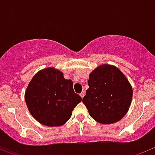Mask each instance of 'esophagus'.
<instances>
[{
	"label": "esophagus",
	"instance_id": "1",
	"mask_svg": "<svg viewBox=\"0 0 155 155\" xmlns=\"http://www.w3.org/2000/svg\"><path fill=\"white\" fill-rule=\"evenodd\" d=\"M84 94H85L84 91H82V92L80 94V95H81V98H83V97L84 96Z\"/></svg>",
	"mask_w": 155,
	"mask_h": 155
}]
</instances>
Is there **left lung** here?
<instances>
[{
	"label": "left lung",
	"mask_w": 155,
	"mask_h": 155,
	"mask_svg": "<svg viewBox=\"0 0 155 155\" xmlns=\"http://www.w3.org/2000/svg\"><path fill=\"white\" fill-rule=\"evenodd\" d=\"M87 84L89 87L82 102L94 120L110 124L125 116L130 106L133 89L118 68L101 65L90 74Z\"/></svg>",
	"instance_id": "8db88e82"
}]
</instances>
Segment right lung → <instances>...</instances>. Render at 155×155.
<instances>
[{
    "instance_id": "obj_1",
    "label": "right lung",
    "mask_w": 155,
    "mask_h": 155,
    "mask_svg": "<svg viewBox=\"0 0 155 155\" xmlns=\"http://www.w3.org/2000/svg\"><path fill=\"white\" fill-rule=\"evenodd\" d=\"M25 99L34 118L48 127H60L71 118L82 100L74 91L73 82L54 68L39 71L27 87Z\"/></svg>"
}]
</instances>
